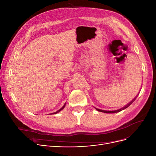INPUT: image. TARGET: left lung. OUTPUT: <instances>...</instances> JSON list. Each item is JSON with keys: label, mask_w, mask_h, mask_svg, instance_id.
I'll return each mask as SVG.
<instances>
[{"label": "left lung", "mask_w": 156, "mask_h": 156, "mask_svg": "<svg viewBox=\"0 0 156 156\" xmlns=\"http://www.w3.org/2000/svg\"><path fill=\"white\" fill-rule=\"evenodd\" d=\"M136 98H135L133 100H132L129 104H127V105H126L124 107H123L122 108H120V109H119V110H116V111H103V110H100V109H98V108H96V110L97 111H100V112H105V113H115V112H120V111H121L122 110H124V109H125V108H126L127 107H128L132 103H133L134 101H135V100Z\"/></svg>", "instance_id": "1"}]
</instances>
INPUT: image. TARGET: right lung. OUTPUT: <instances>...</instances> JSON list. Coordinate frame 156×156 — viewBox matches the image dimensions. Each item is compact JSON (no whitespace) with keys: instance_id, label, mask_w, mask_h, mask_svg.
<instances>
[{"instance_id":"add662e5","label":"right lung","mask_w":156,"mask_h":156,"mask_svg":"<svg viewBox=\"0 0 156 156\" xmlns=\"http://www.w3.org/2000/svg\"><path fill=\"white\" fill-rule=\"evenodd\" d=\"M65 105H66V104H64V106H63V107H62V108H60V110H58V111H56V112H55V113H53V114H56V113H58V112H60V111H61V110H62V109H63V108H64V107H65Z\"/></svg>"}]
</instances>
